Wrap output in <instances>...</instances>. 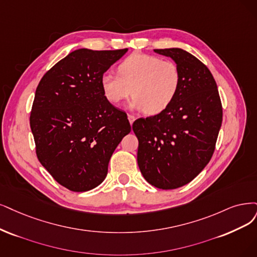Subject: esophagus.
<instances>
[{
	"label": "esophagus",
	"instance_id": "34e87169",
	"mask_svg": "<svg viewBox=\"0 0 257 257\" xmlns=\"http://www.w3.org/2000/svg\"><path fill=\"white\" fill-rule=\"evenodd\" d=\"M128 119H129L130 123L132 125V123H134V121L136 120V116L132 115V114H128Z\"/></svg>",
	"mask_w": 257,
	"mask_h": 257
}]
</instances>
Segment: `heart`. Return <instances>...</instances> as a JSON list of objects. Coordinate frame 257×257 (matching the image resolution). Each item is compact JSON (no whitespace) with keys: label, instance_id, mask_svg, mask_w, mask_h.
I'll list each match as a JSON object with an SVG mask.
<instances>
[{"label":"heart","instance_id":"1","mask_svg":"<svg viewBox=\"0 0 257 257\" xmlns=\"http://www.w3.org/2000/svg\"><path fill=\"white\" fill-rule=\"evenodd\" d=\"M118 75L103 73L100 87L104 98L119 104L131 94V108L143 110L147 115L164 112L177 96L181 81L178 65L172 60H162L157 56L134 54L117 68Z\"/></svg>","mask_w":257,"mask_h":257}]
</instances>
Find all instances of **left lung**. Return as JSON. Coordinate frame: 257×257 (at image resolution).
I'll return each instance as SVG.
<instances>
[{"instance_id": "1", "label": "left lung", "mask_w": 257, "mask_h": 257, "mask_svg": "<svg viewBox=\"0 0 257 257\" xmlns=\"http://www.w3.org/2000/svg\"><path fill=\"white\" fill-rule=\"evenodd\" d=\"M178 65L181 81L162 113L137 119L138 164L146 181L174 189L192 181L210 162L222 122V106L212 73L181 49L155 50Z\"/></svg>"}]
</instances>
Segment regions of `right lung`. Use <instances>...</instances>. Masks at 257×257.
<instances>
[{"label": "right lung", "instance_id": "1", "mask_svg": "<svg viewBox=\"0 0 257 257\" xmlns=\"http://www.w3.org/2000/svg\"><path fill=\"white\" fill-rule=\"evenodd\" d=\"M128 50H76L47 71L31 112L36 154L60 185L87 192L107 176L110 158L131 131L127 114L104 98L100 78Z\"/></svg>", "mask_w": 257, "mask_h": 257}]
</instances>
